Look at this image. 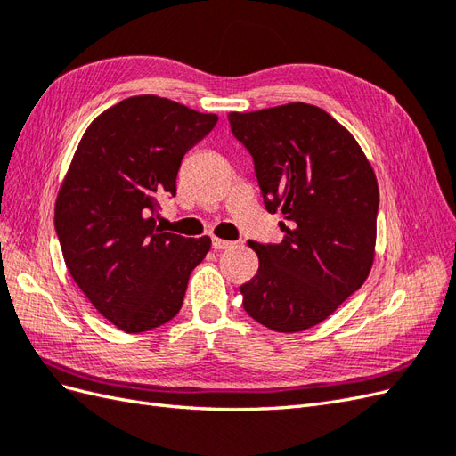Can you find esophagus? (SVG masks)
<instances>
[{
    "label": "esophagus",
    "mask_w": 456,
    "mask_h": 456,
    "mask_svg": "<svg viewBox=\"0 0 456 456\" xmlns=\"http://www.w3.org/2000/svg\"><path fill=\"white\" fill-rule=\"evenodd\" d=\"M232 245H233L232 241L220 240V238H213V249H215V251H223V249H228V247H232Z\"/></svg>",
    "instance_id": "1"
}]
</instances>
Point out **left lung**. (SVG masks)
<instances>
[{"mask_svg":"<svg viewBox=\"0 0 456 456\" xmlns=\"http://www.w3.org/2000/svg\"><path fill=\"white\" fill-rule=\"evenodd\" d=\"M249 150L268 213H281V243L249 241L258 272L240 287L243 308L278 333H298L363 285L375 260L379 184L362 146L325 110L289 102L230 112Z\"/></svg>","mask_w":456,"mask_h":456,"instance_id":"left-lung-1","label":"left lung"}]
</instances>
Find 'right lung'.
I'll return each mask as SVG.
<instances>
[{
    "label": "right lung",
    "instance_id": "add662e5",
    "mask_svg": "<svg viewBox=\"0 0 456 456\" xmlns=\"http://www.w3.org/2000/svg\"><path fill=\"white\" fill-rule=\"evenodd\" d=\"M156 94H139L94 118L81 136L54 203L66 268L91 305L126 333H144L178 314L188 278L211 238L156 226L163 196L176 194L186 151L216 126Z\"/></svg>",
    "mask_w": 456,
    "mask_h": 456
}]
</instances>
